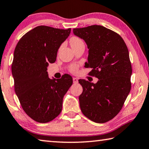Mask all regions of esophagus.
<instances>
[{"mask_svg":"<svg viewBox=\"0 0 149 149\" xmlns=\"http://www.w3.org/2000/svg\"><path fill=\"white\" fill-rule=\"evenodd\" d=\"M73 82H74V84H76L78 83V79H77L76 77H74L73 78Z\"/></svg>","mask_w":149,"mask_h":149,"instance_id":"obj_1","label":"esophagus"}]
</instances>
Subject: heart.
I'll return each instance as SVG.
<instances>
[{"mask_svg": "<svg viewBox=\"0 0 149 149\" xmlns=\"http://www.w3.org/2000/svg\"><path fill=\"white\" fill-rule=\"evenodd\" d=\"M82 44H84L83 42L78 37L74 36V37H72V38L70 39V44H71V46L72 47V48L77 47L78 45H79ZM77 69V66H72L71 67V68H70L71 71L73 72H76Z\"/></svg>", "mask_w": 149, "mask_h": 149, "instance_id": "b5f03b06", "label": "heart"}]
</instances>
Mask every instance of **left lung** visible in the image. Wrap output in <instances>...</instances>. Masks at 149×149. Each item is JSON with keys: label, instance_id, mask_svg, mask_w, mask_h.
Here are the masks:
<instances>
[{"label": "left lung", "instance_id": "left-lung-1", "mask_svg": "<svg viewBox=\"0 0 149 149\" xmlns=\"http://www.w3.org/2000/svg\"><path fill=\"white\" fill-rule=\"evenodd\" d=\"M88 49L86 68L98 79L93 83L79 79L83 93L79 97L83 114L91 120L104 123L120 112L131 89L132 73L128 47L117 32L101 25L74 29Z\"/></svg>", "mask_w": 149, "mask_h": 149}]
</instances>
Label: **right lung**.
Wrapping results in <instances>:
<instances>
[{
  "instance_id": "right-lung-1",
  "label": "right lung",
  "mask_w": 149,
  "mask_h": 149,
  "mask_svg": "<svg viewBox=\"0 0 149 149\" xmlns=\"http://www.w3.org/2000/svg\"><path fill=\"white\" fill-rule=\"evenodd\" d=\"M70 32L38 26L23 35L15 47L12 64L15 94L24 111L38 123H48L60 114L63 97L73 83L68 74L50 79L47 74L49 64L55 63Z\"/></svg>"
}]
</instances>
